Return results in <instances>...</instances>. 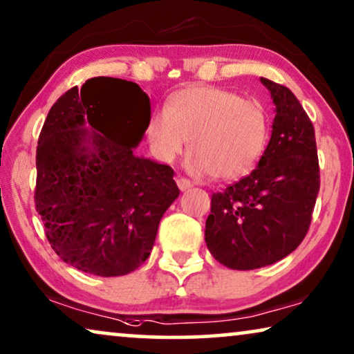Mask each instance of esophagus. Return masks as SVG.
<instances>
[{"instance_id":"esophagus-1","label":"esophagus","mask_w":354,"mask_h":354,"mask_svg":"<svg viewBox=\"0 0 354 354\" xmlns=\"http://www.w3.org/2000/svg\"><path fill=\"white\" fill-rule=\"evenodd\" d=\"M176 183H178V187H180L181 191H187V189H189V187L192 186V183H191L189 180H187V178H185V176L178 178Z\"/></svg>"}]
</instances>
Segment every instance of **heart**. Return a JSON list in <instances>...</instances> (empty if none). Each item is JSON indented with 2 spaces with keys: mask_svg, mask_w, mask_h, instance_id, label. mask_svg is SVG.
Masks as SVG:
<instances>
[{
  "mask_svg": "<svg viewBox=\"0 0 354 354\" xmlns=\"http://www.w3.org/2000/svg\"><path fill=\"white\" fill-rule=\"evenodd\" d=\"M270 121L259 100L212 86L187 87L150 116L147 136L162 160L176 158L191 139V167L216 180H236L256 167Z\"/></svg>",
  "mask_w": 354,
  "mask_h": 354,
  "instance_id": "1",
  "label": "heart"
}]
</instances>
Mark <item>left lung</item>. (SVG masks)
Masks as SVG:
<instances>
[{
	"label": "left lung",
	"mask_w": 354,
	"mask_h": 354,
	"mask_svg": "<svg viewBox=\"0 0 354 354\" xmlns=\"http://www.w3.org/2000/svg\"><path fill=\"white\" fill-rule=\"evenodd\" d=\"M277 115L259 167L212 194L205 243L212 256L234 270L280 261L303 241L320 187L314 126L288 87L266 77Z\"/></svg>",
	"instance_id": "8db88e82"
}]
</instances>
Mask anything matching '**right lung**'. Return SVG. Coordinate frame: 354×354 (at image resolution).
Segmentation results:
<instances>
[{
	"mask_svg": "<svg viewBox=\"0 0 354 354\" xmlns=\"http://www.w3.org/2000/svg\"><path fill=\"white\" fill-rule=\"evenodd\" d=\"M149 120L142 88L115 77L69 88L48 111L37 145L35 209L53 251L77 270L120 277L142 266L180 196L171 167L133 153Z\"/></svg>",
	"mask_w": 354,
	"mask_h": 354,
	"instance_id": "right-lung-1",
	"label": "right lung"
}]
</instances>
